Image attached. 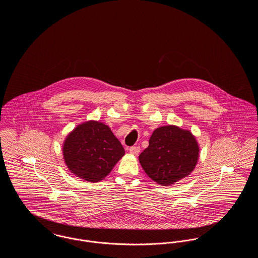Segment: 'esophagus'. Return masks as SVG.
<instances>
[{
  "instance_id": "obj_1",
  "label": "esophagus",
  "mask_w": 258,
  "mask_h": 258,
  "mask_svg": "<svg viewBox=\"0 0 258 258\" xmlns=\"http://www.w3.org/2000/svg\"><path fill=\"white\" fill-rule=\"evenodd\" d=\"M130 153L134 156H138V154L140 153V148L136 147V146L131 147L130 148Z\"/></svg>"
}]
</instances>
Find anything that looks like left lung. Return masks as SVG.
Returning a JSON list of instances; mask_svg holds the SVG:
<instances>
[{"mask_svg":"<svg viewBox=\"0 0 258 258\" xmlns=\"http://www.w3.org/2000/svg\"><path fill=\"white\" fill-rule=\"evenodd\" d=\"M199 145L189 131L169 124L156 128L138 160L148 176L160 185L187 177L197 166Z\"/></svg>","mask_w":258,"mask_h":258,"instance_id":"1","label":"left lung"}]
</instances>
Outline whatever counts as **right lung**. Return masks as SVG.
<instances>
[{"label":"right lung","instance_id":"obj_1","mask_svg":"<svg viewBox=\"0 0 258 258\" xmlns=\"http://www.w3.org/2000/svg\"><path fill=\"white\" fill-rule=\"evenodd\" d=\"M62 156L74 175L96 183L110 173L124 156V150L107 124L90 120L79 123L66 137Z\"/></svg>","mask_w":258,"mask_h":258}]
</instances>
